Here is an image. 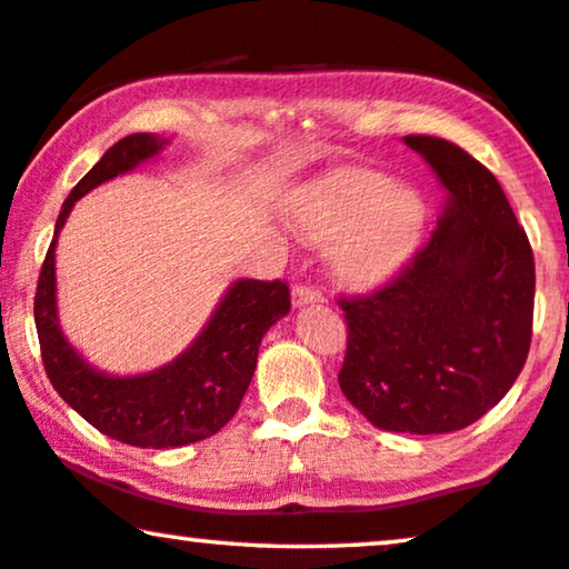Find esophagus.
<instances>
[{"label":"esophagus","instance_id":"1","mask_svg":"<svg viewBox=\"0 0 569 569\" xmlns=\"http://www.w3.org/2000/svg\"><path fill=\"white\" fill-rule=\"evenodd\" d=\"M317 301H322V293L312 289V286H297V289L291 291V305L297 309L307 305H317Z\"/></svg>","mask_w":569,"mask_h":569}]
</instances>
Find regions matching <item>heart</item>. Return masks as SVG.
I'll use <instances>...</instances> for the list:
<instances>
[{"instance_id":"b5f03b06","label":"heart","mask_w":569,"mask_h":569,"mask_svg":"<svg viewBox=\"0 0 569 569\" xmlns=\"http://www.w3.org/2000/svg\"><path fill=\"white\" fill-rule=\"evenodd\" d=\"M291 221L315 244H332L343 283L369 291L390 283L419 252L429 208L419 189L372 169H340L307 187Z\"/></svg>"}]
</instances>
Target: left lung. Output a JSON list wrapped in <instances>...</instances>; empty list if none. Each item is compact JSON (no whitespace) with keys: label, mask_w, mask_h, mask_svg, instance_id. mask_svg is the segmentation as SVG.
Masks as SVG:
<instances>
[{"label":"left lung","mask_w":569,"mask_h":569,"mask_svg":"<svg viewBox=\"0 0 569 569\" xmlns=\"http://www.w3.org/2000/svg\"><path fill=\"white\" fill-rule=\"evenodd\" d=\"M403 142L435 171L445 206L390 286L340 301L348 351L338 382L377 429L448 435L518 380L531 348L533 252L487 166L442 138Z\"/></svg>","instance_id":"obj_1"}]
</instances>
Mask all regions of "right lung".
Here are the masks:
<instances>
[{"instance_id":"right-lung-1","label":"right lung","mask_w":569,"mask_h":569,"mask_svg":"<svg viewBox=\"0 0 569 569\" xmlns=\"http://www.w3.org/2000/svg\"><path fill=\"white\" fill-rule=\"evenodd\" d=\"M166 146L158 134H127L78 181L57 218L33 305L43 367L64 403L106 437L150 450L184 448L223 429L252 382L264 332L291 309L280 280H233L192 343L140 375L103 372L67 340L57 305L59 231L82 194L153 161Z\"/></svg>"}]
</instances>
